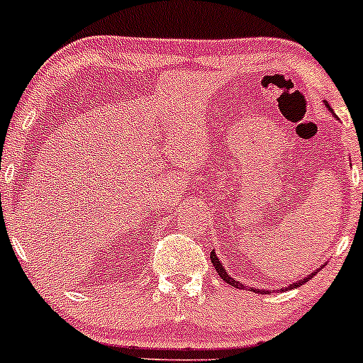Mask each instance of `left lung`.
<instances>
[{
    "mask_svg": "<svg viewBox=\"0 0 363 363\" xmlns=\"http://www.w3.org/2000/svg\"><path fill=\"white\" fill-rule=\"evenodd\" d=\"M326 107H328V109H329V111H331V112H333V109H331V107H329V104H328V102H326ZM210 257H211V262H213L215 269H216V272H218V274H220V278H222V280H223L225 283H228V285L235 286V289H245V286H244V283H240V281H235V280H234V278H232V277H230V274H228V273H227V269H225V268H223V264H222V262H220V259H218V257H216V254H215V251H211V254H210ZM319 269H320V268H319ZM315 273H318V269H315V272H312L311 274H307V277H306V278H303V280H298L297 283H294V285L286 286V289H281V290H289V289H295V286H301V285H303V283H306V281H309V280H311V278H314V274H315ZM251 291H256V294H259V291H261V294H272V291H269V290H257V289H254V286H251Z\"/></svg>",
    "mask_w": 363,
    "mask_h": 363,
    "instance_id": "obj_1",
    "label": "left lung"
}]
</instances>
